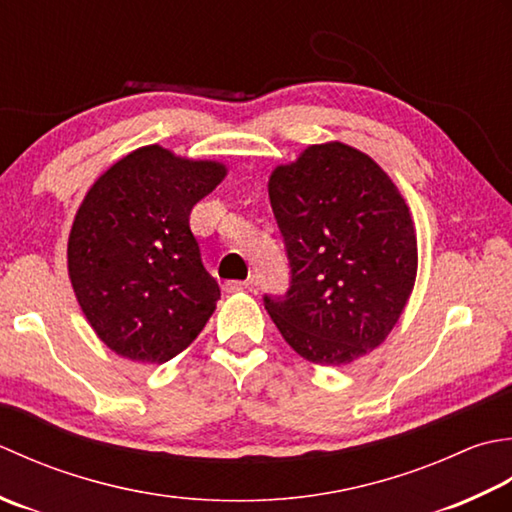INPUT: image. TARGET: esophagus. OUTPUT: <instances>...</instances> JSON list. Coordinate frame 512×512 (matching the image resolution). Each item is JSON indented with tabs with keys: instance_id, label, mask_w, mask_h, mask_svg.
<instances>
[{
	"instance_id": "esophagus-1",
	"label": "esophagus",
	"mask_w": 512,
	"mask_h": 512,
	"mask_svg": "<svg viewBox=\"0 0 512 512\" xmlns=\"http://www.w3.org/2000/svg\"><path fill=\"white\" fill-rule=\"evenodd\" d=\"M223 289L227 291V294H236V291L247 289V283H245V280H227Z\"/></svg>"
}]
</instances>
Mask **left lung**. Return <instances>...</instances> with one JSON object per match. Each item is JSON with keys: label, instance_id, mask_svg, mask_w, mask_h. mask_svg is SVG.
<instances>
[{"label": "left lung", "instance_id": "1", "mask_svg": "<svg viewBox=\"0 0 512 512\" xmlns=\"http://www.w3.org/2000/svg\"><path fill=\"white\" fill-rule=\"evenodd\" d=\"M291 287L265 309L300 358L342 367L387 340L417 276L409 205L369 154L342 141L307 145L269 174Z\"/></svg>", "mask_w": 512, "mask_h": 512}]
</instances>
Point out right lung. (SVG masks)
<instances>
[{
    "label": "right lung",
    "mask_w": 512,
    "mask_h": 512,
    "mask_svg": "<svg viewBox=\"0 0 512 512\" xmlns=\"http://www.w3.org/2000/svg\"><path fill=\"white\" fill-rule=\"evenodd\" d=\"M225 176L223 161L152 143L112 163L83 196L68 278L88 325L117 356L163 364L212 318L221 289L201 263L190 212Z\"/></svg>",
    "instance_id": "obj_1"
}]
</instances>
